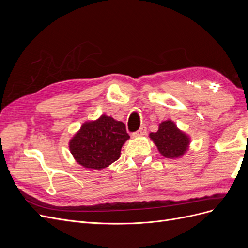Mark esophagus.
<instances>
[{
    "label": "esophagus",
    "mask_w": 248,
    "mask_h": 248,
    "mask_svg": "<svg viewBox=\"0 0 248 248\" xmlns=\"http://www.w3.org/2000/svg\"><path fill=\"white\" fill-rule=\"evenodd\" d=\"M146 132H147V127H146L145 125H142L138 131H136V132H134V133L132 134V137H133V138L142 137V136H145Z\"/></svg>",
    "instance_id": "1"
}]
</instances>
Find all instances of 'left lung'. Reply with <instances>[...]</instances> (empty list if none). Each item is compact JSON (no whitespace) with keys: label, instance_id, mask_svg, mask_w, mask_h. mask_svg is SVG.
I'll use <instances>...</instances> for the list:
<instances>
[{"label":"left lung","instance_id":"left-lung-1","mask_svg":"<svg viewBox=\"0 0 248 248\" xmlns=\"http://www.w3.org/2000/svg\"><path fill=\"white\" fill-rule=\"evenodd\" d=\"M160 154L167 158H179L188 150L190 139L180 130L171 120H167L159 124L157 132L150 133Z\"/></svg>","mask_w":248,"mask_h":248}]
</instances>
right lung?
<instances>
[{
    "label": "right lung",
    "instance_id": "add662e5",
    "mask_svg": "<svg viewBox=\"0 0 248 248\" xmlns=\"http://www.w3.org/2000/svg\"><path fill=\"white\" fill-rule=\"evenodd\" d=\"M128 139L123 122L102 115L81 125L70 140L69 149L80 166L101 170L119 159L121 148Z\"/></svg>",
    "mask_w": 248,
    "mask_h": 248
}]
</instances>
